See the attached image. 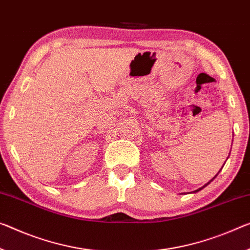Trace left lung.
<instances>
[{
    "label": "left lung",
    "instance_id": "obj_1",
    "mask_svg": "<svg viewBox=\"0 0 250 250\" xmlns=\"http://www.w3.org/2000/svg\"><path fill=\"white\" fill-rule=\"evenodd\" d=\"M224 165H225V164H224ZM219 172H220V171H219ZM219 172H218V173H217L216 175H214V178H216V176H217V175L219 174ZM214 178H212V179H211V180H210V181H209L208 183H206V184H205V186H203V187H201V188H199V189H198V190H195V191H193V193H195V192H199V191H200V190H202V189H203V188H206V187H207V186H208V184H209V183H210L211 181H213V180H214Z\"/></svg>",
    "mask_w": 250,
    "mask_h": 250
}]
</instances>
